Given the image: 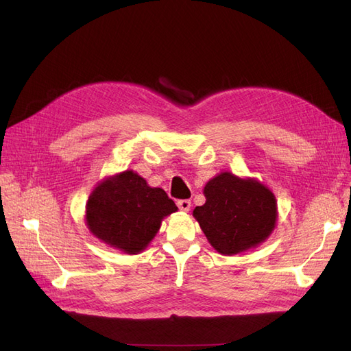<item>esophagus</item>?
<instances>
[{"instance_id": "34e87169", "label": "esophagus", "mask_w": 351, "mask_h": 351, "mask_svg": "<svg viewBox=\"0 0 351 351\" xmlns=\"http://www.w3.org/2000/svg\"><path fill=\"white\" fill-rule=\"evenodd\" d=\"M177 206H178V209H180V210L189 212V210H190V206H191V202H190V200H187V199H184V200H178V202H177Z\"/></svg>"}]
</instances>
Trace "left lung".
<instances>
[{
  "label": "left lung",
  "instance_id": "1",
  "mask_svg": "<svg viewBox=\"0 0 351 351\" xmlns=\"http://www.w3.org/2000/svg\"><path fill=\"white\" fill-rule=\"evenodd\" d=\"M203 195L206 202L193 216L222 256L256 248L274 231L277 200L261 181L222 171L208 181Z\"/></svg>",
  "mask_w": 351,
  "mask_h": 351
}]
</instances>
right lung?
<instances>
[{
    "label": "right lung",
    "mask_w": 351,
    "mask_h": 351,
    "mask_svg": "<svg viewBox=\"0 0 351 351\" xmlns=\"http://www.w3.org/2000/svg\"><path fill=\"white\" fill-rule=\"evenodd\" d=\"M174 212L176 203L162 189L126 170L94 187L86 204V225L101 243L134 256L149 245L164 217Z\"/></svg>",
    "instance_id": "1"
}]
</instances>
